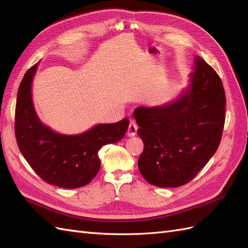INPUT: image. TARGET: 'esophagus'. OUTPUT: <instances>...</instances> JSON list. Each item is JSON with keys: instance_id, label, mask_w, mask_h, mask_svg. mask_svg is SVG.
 Returning <instances> with one entry per match:
<instances>
[{"instance_id": "obj_1", "label": "esophagus", "mask_w": 248, "mask_h": 248, "mask_svg": "<svg viewBox=\"0 0 248 248\" xmlns=\"http://www.w3.org/2000/svg\"><path fill=\"white\" fill-rule=\"evenodd\" d=\"M137 130H138V125L136 124V122L130 121L129 126H128V130H127V134H128V137L136 136Z\"/></svg>"}]
</instances>
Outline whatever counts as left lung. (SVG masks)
Returning <instances> with one entry per match:
<instances>
[{
	"label": "left lung",
	"mask_w": 248,
	"mask_h": 248,
	"mask_svg": "<svg viewBox=\"0 0 248 248\" xmlns=\"http://www.w3.org/2000/svg\"><path fill=\"white\" fill-rule=\"evenodd\" d=\"M226 102L218 74L197 57L188 85L175 99L134 109L138 134L144 142L138 164L147 182L179 187L198 175L219 146Z\"/></svg>",
	"instance_id": "1"
}]
</instances>
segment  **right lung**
Segmentation results:
<instances>
[{
	"label": "right lung",
	"mask_w": 248,
	"mask_h": 248,
	"mask_svg": "<svg viewBox=\"0 0 248 248\" xmlns=\"http://www.w3.org/2000/svg\"><path fill=\"white\" fill-rule=\"evenodd\" d=\"M39 62L22 78L16 108V137L22 156L44 181L62 188H78L93 180L100 169L98 151L121 140L129 120L96 124L78 134H63L43 124L32 98V84Z\"/></svg>",
	"instance_id": "obj_1"
}]
</instances>
